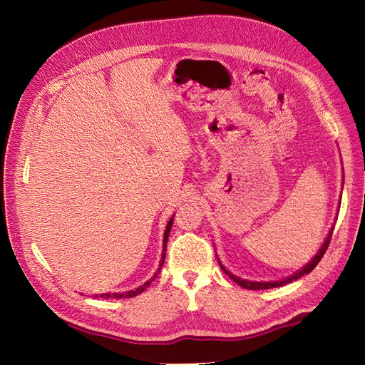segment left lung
Wrapping results in <instances>:
<instances>
[{
	"mask_svg": "<svg viewBox=\"0 0 365 365\" xmlns=\"http://www.w3.org/2000/svg\"><path fill=\"white\" fill-rule=\"evenodd\" d=\"M332 231H334V228L329 231V235H327V237H326V240H324V244L322 245V248H319V251L315 254V257H314L311 262H309V263H306V267H303L300 271L294 272V274L291 275V277H286V279H283V280H277V282H250V280H242V279L236 277V275L228 272V271L222 267V263L219 262V264H220V268H222V269L225 271V274L228 275V277H230L231 280H235L239 286H242V288H245V289H269V288H279V286L288 284V283H291V282H294V280H298L300 277H303L304 274H309V272H311V271L317 267L318 262L323 259L324 252H326V250H327V247H329L330 237H332Z\"/></svg>",
	"mask_w": 365,
	"mask_h": 365,
	"instance_id": "obj_1",
	"label": "left lung"
}]
</instances>
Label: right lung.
Returning <instances> with one entry per match:
<instances>
[{"label":"right lung","mask_w":365,"mask_h":365,"mask_svg":"<svg viewBox=\"0 0 365 365\" xmlns=\"http://www.w3.org/2000/svg\"><path fill=\"white\" fill-rule=\"evenodd\" d=\"M172 224H173V216L170 217V220L168 222V227H165V231H164V240H163V256H161V262H160V267L157 269V272L153 274V277L150 280H148L145 284H141L140 288L134 289V291H128V292H114V294H101V295H96V297H101V298H130V297H135L138 294H141L143 291H145L148 286H150V283L153 282V279L157 277V275L160 274L161 271V267L164 263V259H165V248H168V239H169V235H170V228H172Z\"/></svg>","instance_id":"obj_1"}]
</instances>
